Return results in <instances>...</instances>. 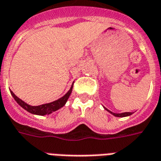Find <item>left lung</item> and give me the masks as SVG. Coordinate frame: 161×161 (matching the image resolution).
Instances as JSON below:
<instances>
[{
	"instance_id": "left-lung-1",
	"label": "left lung",
	"mask_w": 161,
	"mask_h": 161,
	"mask_svg": "<svg viewBox=\"0 0 161 161\" xmlns=\"http://www.w3.org/2000/svg\"><path fill=\"white\" fill-rule=\"evenodd\" d=\"M110 113H111L112 115H114L115 116H117V117H125V116H128V115H130L132 114V112H125V113H120V114H115V113H113L111 112L110 110H107Z\"/></svg>"
}]
</instances>
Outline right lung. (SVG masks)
<instances>
[{"label": "right lung", "instance_id": "1", "mask_svg": "<svg viewBox=\"0 0 161 161\" xmlns=\"http://www.w3.org/2000/svg\"><path fill=\"white\" fill-rule=\"evenodd\" d=\"M73 88V84L70 87V89L69 90L67 93L65 94V96H62L61 98L58 99L57 101H55L53 102L47 103V104H44V105H38V106H32V105H30L28 104H26L25 102H24L23 101H21L20 98H18L17 96H15V94L11 91V94L13 96V98L15 99V101L19 104V105L21 106L22 108H24L25 110H27L28 112L31 113V114H34V115H49L51 113L56 111V110H59L60 108L63 107L67 101L69 96L71 94V91H72Z\"/></svg>", "mask_w": 161, "mask_h": 161}]
</instances>
